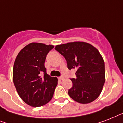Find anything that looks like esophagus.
Masks as SVG:
<instances>
[{
  "mask_svg": "<svg viewBox=\"0 0 123 123\" xmlns=\"http://www.w3.org/2000/svg\"><path fill=\"white\" fill-rule=\"evenodd\" d=\"M58 79H59V80H63L64 79V78H63V76H60L58 78Z\"/></svg>",
  "mask_w": 123,
  "mask_h": 123,
  "instance_id": "1",
  "label": "esophagus"
}]
</instances>
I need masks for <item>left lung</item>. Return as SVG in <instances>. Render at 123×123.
<instances>
[{
	"label": "left lung",
	"instance_id": "left-lung-1",
	"mask_svg": "<svg viewBox=\"0 0 123 123\" xmlns=\"http://www.w3.org/2000/svg\"><path fill=\"white\" fill-rule=\"evenodd\" d=\"M55 49L64 56L69 70L76 69V78L70 79L72 86L68 90L69 96L82 104L94 101L105 81L104 60L99 51L84 42L58 45Z\"/></svg>",
	"mask_w": 123,
	"mask_h": 123
}]
</instances>
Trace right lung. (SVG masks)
<instances>
[{
    "label": "right lung",
    "instance_id": "1",
    "mask_svg": "<svg viewBox=\"0 0 123 123\" xmlns=\"http://www.w3.org/2000/svg\"><path fill=\"white\" fill-rule=\"evenodd\" d=\"M53 47L52 45L31 43L15 59L13 83L21 99L29 106H43L53 98L58 80L47 74L44 64L47 53Z\"/></svg>",
    "mask_w": 123,
    "mask_h": 123
}]
</instances>
